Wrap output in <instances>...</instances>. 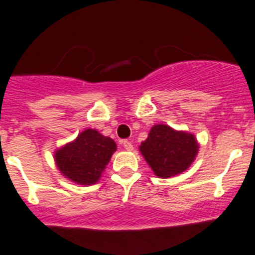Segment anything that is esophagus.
<instances>
[{
  "mask_svg": "<svg viewBox=\"0 0 255 255\" xmlns=\"http://www.w3.org/2000/svg\"><path fill=\"white\" fill-rule=\"evenodd\" d=\"M122 144H123V148L126 149V150H133V144L129 142V140H123L122 142Z\"/></svg>",
  "mask_w": 255,
  "mask_h": 255,
  "instance_id": "1",
  "label": "esophagus"
}]
</instances>
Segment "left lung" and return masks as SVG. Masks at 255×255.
I'll use <instances>...</instances> for the list:
<instances>
[{"label":"left lung","instance_id":"1","mask_svg":"<svg viewBox=\"0 0 255 255\" xmlns=\"http://www.w3.org/2000/svg\"><path fill=\"white\" fill-rule=\"evenodd\" d=\"M139 151L156 176L168 179L190 168L199 153V143L192 133L155 125L139 145Z\"/></svg>","mask_w":255,"mask_h":255}]
</instances>
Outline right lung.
<instances>
[{"label":"right lung","instance_id":"1","mask_svg":"<svg viewBox=\"0 0 255 255\" xmlns=\"http://www.w3.org/2000/svg\"><path fill=\"white\" fill-rule=\"evenodd\" d=\"M117 149L116 142L92 128H86L70 143L54 153L56 168L75 184H96Z\"/></svg>","mask_w":255,"mask_h":255}]
</instances>
